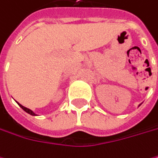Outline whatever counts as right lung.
<instances>
[{"label": "right lung", "instance_id": "add662e5", "mask_svg": "<svg viewBox=\"0 0 158 158\" xmlns=\"http://www.w3.org/2000/svg\"><path fill=\"white\" fill-rule=\"evenodd\" d=\"M19 106H20V108H21L24 111H26L27 113H29V114H31V115H35V112H32L31 110H29V109H27V108L23 107V106H22V105H20V104H19Z\"/></svg>", "mask_w": 158, "mask_h": 158}]
</instances>
